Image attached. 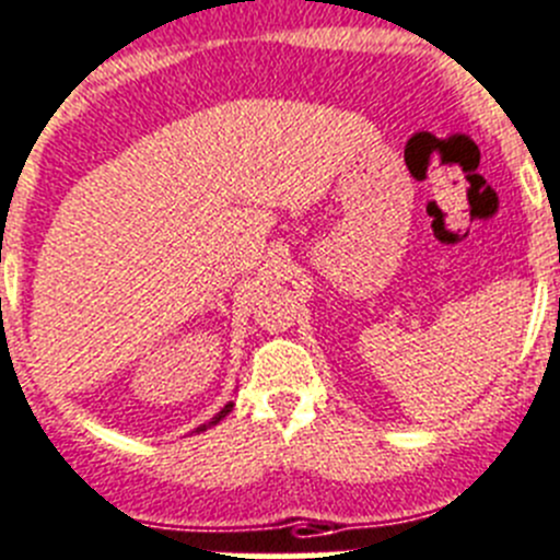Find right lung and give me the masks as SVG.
Segmentation results:
<instances>
[{"label":"right lung","mask_w":560,"mask_h":560,"mask_svg":"<svg viewBox=\"0 0 560 560\" xmlns=\"http://www.w3.org/2000/svg\"><path fill=\"white\" fill-rule=\"evenodd\" d=\"M231 407H234V405H225V407H223V410H220V412H218V416H214V418H211V421H209V424H203V427H198V432H203V430H209V427H214V424H220V421H223V418H225V416H229V412H231Z\"/></svg>","instance_id":"right-lung-1"}]
</instances>
